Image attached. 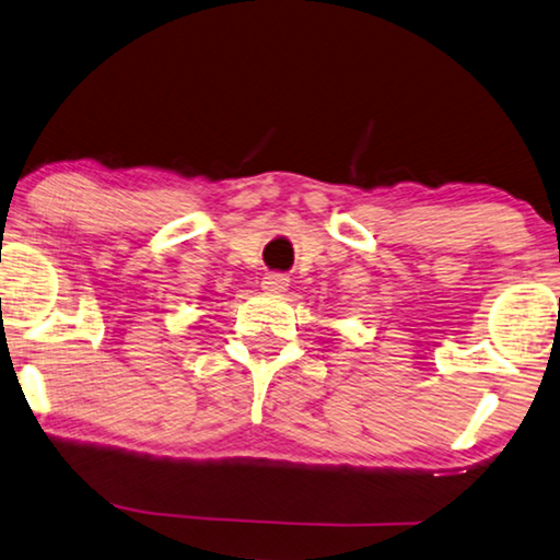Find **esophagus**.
<instances>
[{
	"label": "esophagus",
	"instance_id": "esophagus-1",
	"mask_svg": "<svg viewBox=\"0 0 560 560\" xmlns=\"http://www.w3.org/2000/svg\"><path fill=\"white\" fill-rule=\"evenodd\" d=\"M287 287H289V277H283V273H266L261 281V289L266 294H281V291H287Z\"/></svg>",
	"mask_w": 560,
	"mask_h": 560
}]
</instances>
